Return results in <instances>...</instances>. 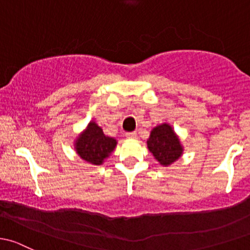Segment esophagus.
Returning <instances> with one entry per match:
<instances>
[{
  "instance_id": "1",
  "label": "esophagus",
  "mask_w": 250,
  "mask_h": 250,
  "mask_svg": "<svg viewBox=\"0 0 250 250\" xmlns=\"http://www.w3.org/2000/svg\"><path fill=\"white\" fill-rule=\"evenodd\" d=\"M125 136L127 138H131V140H135V138H137V132H136V131H132V132H126Z\"/></svg>"
}]
</instances>
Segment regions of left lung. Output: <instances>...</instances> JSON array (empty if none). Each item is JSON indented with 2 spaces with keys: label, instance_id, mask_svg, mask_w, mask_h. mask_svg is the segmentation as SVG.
<instances>
[{
  "label": "left lung",
  "instance_id": "1",
  "mask_svg": "<svg viewBox=\"0 0 250 250\" xmlns=\"http://www.w3.org/2000/svg\"><path fill=\"white\" fill-rule=\"evenodd\" d=\"M146 146L154 158L163 166L173 164L183 154V146L178 136L174 133L172 126L166 123L151 130Z\"/></svg>",
  "mask_w": 250,
  "mask_h": 250
}]
</instances>
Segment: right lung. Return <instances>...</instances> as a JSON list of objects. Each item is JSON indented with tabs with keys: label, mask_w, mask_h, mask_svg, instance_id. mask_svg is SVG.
Here are the masks:
<instances>
[{
	"label": "right lung",
	"mask_w": 250,
	"mask_h": 250,
	"mask_svg": "<svg viewBox=\"0 0 250 250\" xmlns=\"http://www.w3.org/2000/svg\"><path fill=\"white\" fill-rule=\"evenodd\" d=\"M117 146V140L106 136L95 122H90L86 128L74 142L77 154L86 163L102 165Z\"/></svg>",
	"instance_id": "1"
}]
</instances>
